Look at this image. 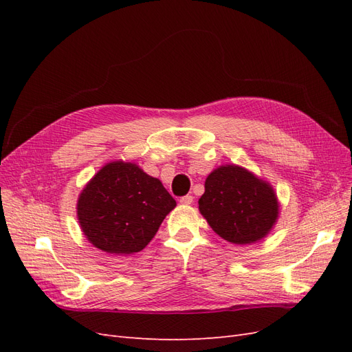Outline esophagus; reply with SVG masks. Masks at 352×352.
<instances>
[{
    "mask_svg": "<svg viewBox=\"0 0 352 352\" xmlns=\"http://www.w3.org/2000/svg\"><path fill=\"white\" fill-rule=\"evenodd\" d=\"M192 201H194L192 195H185V197H182V198L179 199V202L182 206H190V204H192Z\"/></svg>",
    "mask_w": 352,
    "mask_h": 352,
    "instance_id": "1",
    "label": "esophagus"
}]
</instances>
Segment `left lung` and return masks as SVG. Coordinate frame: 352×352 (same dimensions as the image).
I'll return each mask as SVG.
<instances>
[{
	"mask_svg": "<svg viewBox=\"0 0 352 352\" xmlns=\"http://www.w3.org/2000/svg\"><path fill=\"white\" fill-rule=\"evenodd\" d=\"M199 212L220 238L236 245L258 242L279 219L273 186L238 164L219 166L206 179Z\"/></svg>",
	"mask_w": 352,
	"mask_h": 352,
	"instance_id": "1",
	"label": "left lung"
}]
</instances>
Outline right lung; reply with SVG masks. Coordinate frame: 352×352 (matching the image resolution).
<instances>
[{
    "label": "right lung",
    "instance_id": "obj_1",
    "mask_svg": "<svg viewBox=\"0 0 352 352\" xmlns=\"http://www.w3.org/2000/svg\"><path fill=\"white\" fill-rule=\"evenodd\" d=\"M176 207L157 177L131 162L102 166L78 198L83 235L104 252L129 255L142 251Z\"/></svg>",
    "mask_w": 352,
    "mask_h": 352
}]
</instances>
